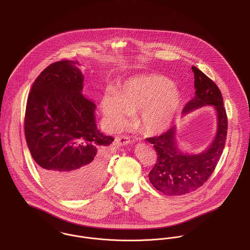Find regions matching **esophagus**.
<instances>
[{
	"label": "esophagus",
	"mask_w": 250,
	"mask_h": 250,
	"mask_svg": "<svg viewBox=\"0 0 250 250\" xmlns=\"http://www.w3.org/2000/svg\"><path fill=\"white\" fill-rule=\"evenodd\" d=\"M115 142L118 146H124V145H127V144L131 143V140L127 136H117L115 138Z\"/></svg>",
	"instance_id": "obj_1"
}]
</instances>
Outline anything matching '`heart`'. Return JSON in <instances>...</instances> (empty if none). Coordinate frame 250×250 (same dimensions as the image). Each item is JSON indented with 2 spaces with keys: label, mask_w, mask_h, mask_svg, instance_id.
<instances>
[{
  "label": "heart",
  "mask_w": 250,
  "mask_h": 250,
  "mask_svg": "<svg viewBox=\"0 0 250 250\" xmlns=\"http://www.w3.org/2000/svg\"><path fill=\"white\" fill-rule=\"evenodd\" d=\"M181 103V92L167 77L136 75L127 79L116 94H106L101 109L112 129L124 127L130 114L137 113L138 127L149 136H157L170 127Z\"/></svg>",
  "instance_id": "obj_1"
}]
</instances>
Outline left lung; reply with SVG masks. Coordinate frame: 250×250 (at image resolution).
I'll return each instance as SVG.
<instances>
[{"label":"left lung","mask_w":250,"mask_h":250,"mask_svg":"<svg viewBox=\"0 0 250 250\" xmlns=\"http://www.w3.org/2000/svg\"><path fill=\"white\" fill-rule=\"evenodd\" d=\"M195 96L185 105L182 114L204 106H214L217 113V134L211 145L198 155L183 154L177 145V128L173 126L159 136L146 140L154 144L158 159L149 173V180L159 192L168 196H182L196 191L214 172L224 151L227 135V116L222 92L205 73L192 67Z\"/></svg>","instance_id":"left-lung-1"}]
</instances>
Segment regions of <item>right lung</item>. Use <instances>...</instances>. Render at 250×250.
<instances>
[{"label": "right lung", "instance_id": "1", "mask_svg": "<svg viewBox=\"0 0 250 250\" xmlns=\"http://www.w3.org/2000/svg\"><path fill=\"white\" fill-rule=\"evenodd\" d=\"M78 62L49 65L34 81L24 114L27 147L45 184L65 198H81L103 182L108 146L97 130L95 104L82 94Z\"/></svg>", "mask_w": 250, "mask_h": 250}]
</instances>
